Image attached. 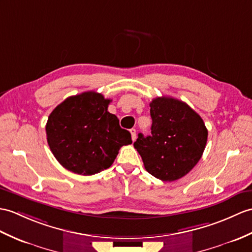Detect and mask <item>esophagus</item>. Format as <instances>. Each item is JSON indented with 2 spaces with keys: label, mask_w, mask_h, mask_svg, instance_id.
Returning <instances> with one entry per match:
<instances>
[{
  "label": "esophagus",
  "mask_w": 252,
  "mask_h": 252,
  "mask_svg": "<svg viewBox=\"0 0 252 252\" xmlns=\"http://www.w3.org/2000/svg\"><path fill=\"white\" fill-rule=\"evenodd\" d=\"M130 133H131L132 140L134 142V140H135V138H136V130H135V128H131V130H130Z\"/></svg>",
  "instance_id": "esophagus-1"
}]
</instances>
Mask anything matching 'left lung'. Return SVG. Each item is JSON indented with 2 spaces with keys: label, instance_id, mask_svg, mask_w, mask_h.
I'll use <instances>...</instances> for the list:
<instances>
[{
  "label": "left lung",
  "instance_id": "8db88e82",
  "mask_svg": "<svg viewBox=\"0 0 252 252\" xmlns=\"http://www.w3.org/2000/svg\"><path fill=\"white\" fill-rule=\"evenodd\" d=\"M150 106L151 135L138 134L134 143L149 174L174 181L188 174L200 161L208 132L201 116L179 99L154 98Z\"/></svg>",
  "mask_w": 252,
  "mask_h": 252
}]
</instances>
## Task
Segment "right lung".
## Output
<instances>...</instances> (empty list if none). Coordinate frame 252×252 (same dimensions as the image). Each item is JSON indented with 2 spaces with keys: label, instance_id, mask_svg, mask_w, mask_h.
<instances>
[{
  "label": "right lung",
  "instance_id": "1",
  "mask_svg": "<svg viewBox=\"0 0 252 252\" xmlns=\"http://www.w3.org/2000/svg\"><path fill=\"white\" fill-rule=\"evenodd\" d=\"M110 99L95 91L69 96L58 105L46 125L51 153L67 171L94 175L110 167L131 134L107 108Z\"/></svg>",
  "mask_w": 252,
  "mask_h": 252
}]
</instances>
